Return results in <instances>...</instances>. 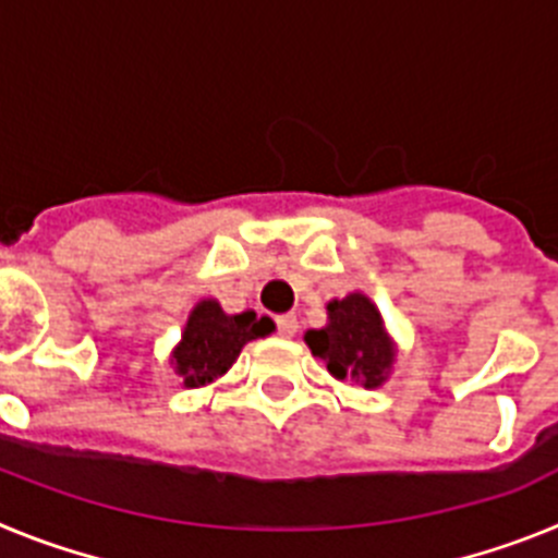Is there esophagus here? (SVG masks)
<instances>
[{
    "mask_svg": "<svg viewBox=\"0 0 558 558\" xmlns=\"http://www.w3.org/2000/svg\"><path fill=\"white\" fill-rule=\"evenodd\" d=\"M276 327H279V335H282V338H293V335L299 332L295 315H279V318H276Z\"/></svg>",
    "mask_w": 558,
    "mask_h": 558,
    "instance_id": "obj_1",
    "label": "esophagus"
}]
</instances>
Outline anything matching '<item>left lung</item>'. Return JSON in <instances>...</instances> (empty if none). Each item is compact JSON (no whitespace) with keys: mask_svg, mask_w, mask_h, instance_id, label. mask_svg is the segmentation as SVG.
<instances>
[{"mask_svg":"<svg viewBox=\"0 0 558 558\" xmlns=\"http://www.w3.org/2000/svg\"><path fill=\"white\" fill-rule=\"evenodd\" d=\"M304 343L313 357L324 360L335 379H352L357 386H386L397 363V340L388 335L383 313L363 290L327 302V324L307 329Z\"/></svg>","mask_w":558,"mask_h":558,"instance_id":"8db88e82","label":"left lung"}]
</instances>
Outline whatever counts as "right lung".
Masks as SVG:
<instances>
[{"instance_id":"obj_1","label":"right lung","mask_w":558,"mask_h":558,"mask_svg":"<svg viewBox=\"0 0 558 558\" xmlns=\"http://www.w3.org/2000/svg\"><path fill=\"white\" fill-rule=\"evenodd\" d=\"M268 315L256 318L254 310L229 315L218 299H201L190 310L181 340L172 347L170 366L184 388H204L218 383L236 363L248 340L274 332Z\"/></svg>"}]
</instances>
